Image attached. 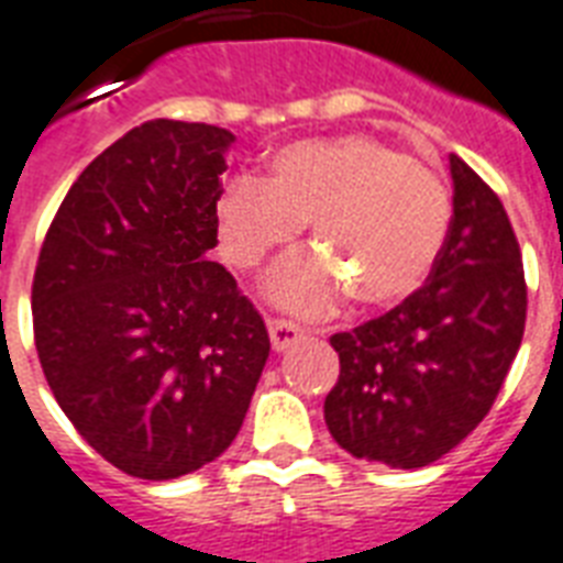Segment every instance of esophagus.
I'll return each mask as SVG.
<instances>
[{"mask_svg": "<svg viewBox=\"0 0 563 563\" xmlns=\"http://www.w3.org/2000/svg\"><path fill=\"white\" fill-rule=\"evenodd\" d=\"M268 335H272L274 353H286L291 344L303 338V329L291 321H268Z\"/></svg>", "mask_w": 563, "mask_h": 563, "instance_id": "1", "label": "esophagus"}]
</instances>
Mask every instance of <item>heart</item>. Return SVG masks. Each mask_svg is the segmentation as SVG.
I'll use <instances>...</instances> for the list:
<instances>
[{
  "label": "heart",
  "instance_id": "b5f03b06",
  "mask_svg": "<svg viewBox=\"0 0 563 563\" xmlns=\"http://www.w3.org/2000/svg\"><path fill=\"white\" fill-rule=\"evenodd\" d=\"M309 222L321 251L283 263L268 297L295 314H321L346 295L390 306L431 274L451 228V196L419 158L369 135L300 141L272 155L266 178H231L217 202L228 266L254 272Z\"/></svg>",
  "mask_w": 563,
  "mask_h": 563
}]
</instances>
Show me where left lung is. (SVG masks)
<instances>
[{
  "label": "left lung",
  "instance_id": "obj_1",
  "mask_svg": "<svg viewBox=\"0 0 563 563\" xmlns=\"http://www.w3.org/2000/svg\"><path fill=\"white\" fill-rule=\"evenodd\" d=\"M454 217L422 289L387 314L329 338L341 376L323 401L344 451L422 468L492 410L527 323V280L504 202L451 155Z\"/></svg>",
  "mask_w": 563,
  "mask_h": 563
}]
</instances>
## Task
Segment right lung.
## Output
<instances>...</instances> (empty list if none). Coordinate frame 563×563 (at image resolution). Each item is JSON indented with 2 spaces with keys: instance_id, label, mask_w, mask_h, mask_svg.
Returning a JSON list of instances; mask_svg holds the SVG:
<instances>
[{
  "instance_id": "right-lung-1",
  "label": "right lung",
  "mask_w": 563,
  "mask_h": 563,
  "mask_svg": "<svg viewBox=\"0 0 563 563\" xmlns=\"http://www.w3.org/2000/svg\"><path fill=\"white\" fill-rule=\"evenodd\" d=\"M234 135L155 118L86 167L36 260V355L54 399L107 463L176 479L240 433L268 332L217 249Z\"/></svg>"
}]
</instances>
